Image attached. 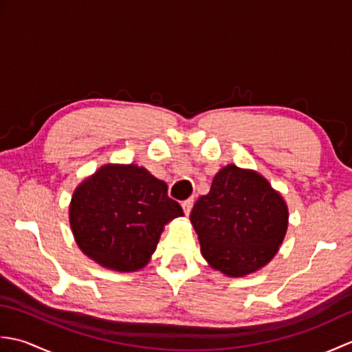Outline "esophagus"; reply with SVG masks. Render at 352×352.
Wrapping results in <instances>:
<instances>
[{"label":"esophagus","instance_id":"obj_1","mask_svg":"<svg viewBox=\"0 0 352 352\" xmlns=\"http://www.w3.org/2000/svg\"><path fill=\"white\" fill-rule=\"evenodd\" d=\"M192 206H193V198H189V199H184L182 203V207L186 214H189L190 210H192Z\"/></svg>","mask_w":352,"mask_h":352}]
</instances>
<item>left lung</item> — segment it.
<instances>
[{
    "mask_svg": "<svg viewBox=\"0 0 352 352\" xmlns=\"http://www.w3.org/2000/svg\"><path fill=\"white\" fill-rule=\"evenodd\" d=\"M287 207L257 172L228 164L190 212L201 251L230 276L256 272L271 260L287 230Z\"/></svg>",
    "mask_w": 352,
    "mask_h": 352,
    "instance_id": "obj_1",
    "label": "left lung"
}]
</instances>
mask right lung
I'll return each instance as SVG.
<instances>
[{"mask_svg":"<svg viewBox=\"0 0 352 352\" xmlns=\"http://www.w3.org/2000/svg\"><path fill=\"white\" fill-rule=\"evenodd\" d=\"M183 216L168 186L136 164L102 166L74 192L71 228L86 256L106 267L131 272L144 267L163 226Z\"/></svg>","mask_w":352,"mask_h":352,"instance_id":"obj_1","label":"right lung"}]
</instances>
